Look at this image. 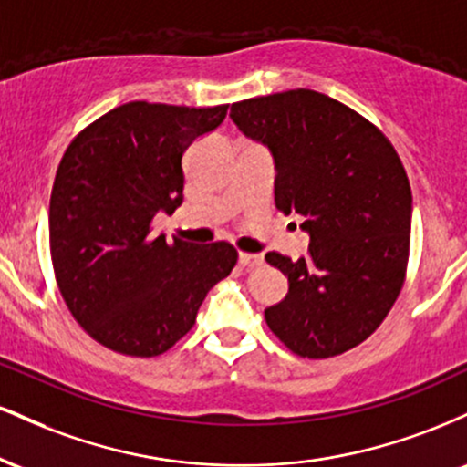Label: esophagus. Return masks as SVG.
<instances>
[{"instance_id": "obj_1", "label": "esophagus", "mask_w": 467, "mask_h": 467, "mask_svg": "<svg viewBox=\"0 0 467 467\" xmlns=\"http://www.w3.org/2000/svg\"><path fill=\"white\" fill-rule=\"evenodd\" d=\"M239 264L244 267H259L264 264V254H254V252H241Z\"/></svg>"}]
</instances>
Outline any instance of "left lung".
<instances>
[{
	"mask_svg": "<svg viewBox=\"0 0 467 467\" xmlns=\"http://www.w3.org/2000/svg\"><path fill=\"white\" fill-rule=\"evenodd\" d=\"M230 118L270 149L276 208L303 215L309 234L305 259L265 254L289 283L265 323L296 356H340L378 329L404 285L412 195L400 155L367 118L314 89L241 100Z\"/></svg>",
	"mask_w": 467,
	"mask_h": 467,
	"instance_id": "left-lung-1",
	"label": "left lung"
}]
</instances>
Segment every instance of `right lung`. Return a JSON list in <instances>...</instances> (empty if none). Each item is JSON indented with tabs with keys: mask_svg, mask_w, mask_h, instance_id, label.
Instances as JSON below:
<instances>
[{
	"mask_svg": "<svg viewBox=\"0 0 467 467\" xmlns=\"http://www.w3.org/2000/svg\"><path fill=\"white\" fill-rule=\"evenodd\" d=\"M226 111L133 100L85 127L63 153L50 197L52 265L67 309L107 349L169 351L237 264L226 241L166 244L151 228L184 200L182 155Z\"/></svg>",
	"mask_w": 467,
	"mask_h": 467,
	"instance_id": "right-lung-1",
	"label": "right lung"
}]
</instances>
